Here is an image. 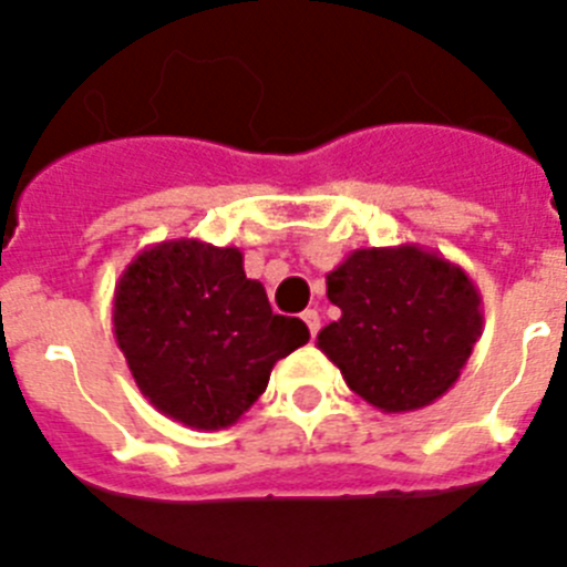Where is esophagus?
Returning <instances> with one entry per match:
<instances>
[{
	"instance_id": "obj_1",
	"label": "esophagus",
	"mask_w": 567,
	"mask_h": 567,
	"mask_svg": "<svg viewBox=\"0 0 567 567\" xmlns=\"http://www.w3.org/2000/svg\"><path fill=\"white\" fill-rule=\"evenodd\" d=\"M302 321H305V324H308L310 336H316V333H319V328H321V319H319V313H316V310H305V313H302Z\"/></svg>"
}]
</instances>
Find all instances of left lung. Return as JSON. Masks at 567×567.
I'll use <instances>...</instances> for the list:
<instances>
[{
  "label": "left lung",
  "mask_w": 567,
  "mask_h": 567,
  "mask_svg": "<svg viewBox=\"0 0 567 567\" xmlns=\"http://www.w3.org/2000/svg\"><path fill=\"white\" fill-rule=\"evenodd\" d=\"M341 316L316 347L381 412H415L455 386L483 333V299L461 265L404 243L355 248L328 274Z\"/></svg>",
  "instance_id": "1"
}]
</instances>
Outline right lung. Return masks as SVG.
Returning a JSON list of instances; mask_svg holds the SVG:
<instances>
[{"label":"right lung","instance_id":"right-lung-1","mask_svg":"<svg viewBox=\"0 0 567 567\" xmlns=\"http://www.w3.org/2000/svg\"><path fill=\"white\" fill-rule=\"evenodd\" d=\"M112 328L144 398L192 430H228L251 410L279 359L310 339L277 316L243 251L163 239L121 274Z\"/></svg>","mask_w":567,"mask_h":567}]
</instances>
